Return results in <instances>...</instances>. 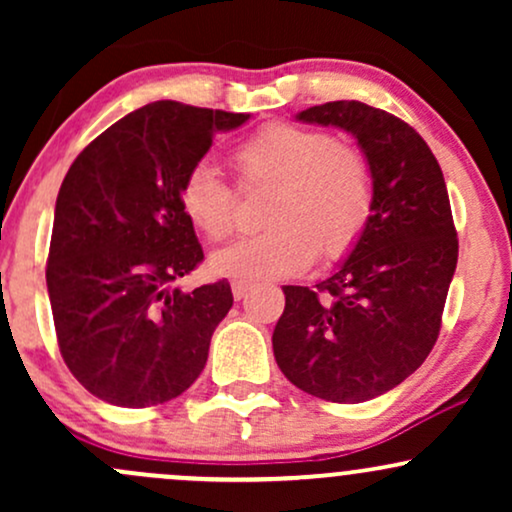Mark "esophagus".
<instances>
[{
    "mask_svg": "<svg viewBox=\"0 0 512 512\" xmlns=\"http://www.w3.org/2000/svg\"><path fill=\"white\" fill-rule=\"evenodd\" d=\"M231 289H233V298H236V301H240V298H245V293H248L250 289H252V284L250 281H243V279H236L231 284Z\"/></svg>",
    "mask_w": 512,
    "mask_h": 512,
    "instance_id": "34e87169",
    "label": "esophagus"
}]
</instances>
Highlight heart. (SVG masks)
Listing matches in <instances>:
<instances>
[{"instance_id": "1", "label": "heart", "mask_w": 512, "mask_h": 512, "mask_svg": "<svg viewBox=\"0 0 512 512\" xmlns=\"http://www.w3.org/2000/svg\"><path fill=\"white\" fill-rule=\"evenodd\" d=\"M243 185H269L267 231L236 240L209 257L214 274L231 279H284L356 248L373 216L368 158L332 134L291 122H269L233 151ZM185 219L209 240L233 231L236 195L209 163H195L180 185Z\"/></svg>"}]
</instances>
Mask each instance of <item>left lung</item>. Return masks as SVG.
I'll use <instances>...</instances> for the list:
<instances>
[{
	"mask_svg": "<svg viewBox=\"0 0 512 512\" xmlns=\"http://www.w3.org/2000/svg\"><path fill=\"white\" fill-rule=\"evenodd\" d=\"M298 122L339 127L373 173V216L330 276L284 286L272 334L281 373L325 402L385 395L431 354L457 267L448 187L421 134L358 101L301 110Z\"/></svg>",
	"mask_w": 512,
	"mask_h": 512,
	"instance_id": "left-lung-1",
	"label": "left lung"
}]
</instances>
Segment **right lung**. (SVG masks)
I'll list each match as a JSON object with an SVG mask.
<instances>
[{"label": "right lung", "mask_w": 512, "mask_h": 512, "mask_svg": "<svg viewBox=\"0 0 512 512\" xmlns=\"http://www.w3.org/2000/svg\"><path fill=\"white\" fill-rule=\"evenodd\" d=\"M248 120L149 103L93 139L64 175L45 279L64 363L103 402H170L207 366L233 293L226 279L190 293L173 286L204 260L180 185L216 132Z\"/></svg>", "instance_id": "1"}]
</instances>
